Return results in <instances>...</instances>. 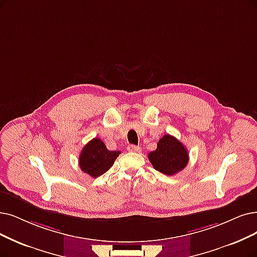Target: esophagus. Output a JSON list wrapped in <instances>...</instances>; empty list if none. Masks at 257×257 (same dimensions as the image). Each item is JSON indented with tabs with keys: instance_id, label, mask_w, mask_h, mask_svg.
I'll return each instance as SVG.
<instances>
[{
	"instance_id": "obj_1",
	"label": "esophagus",
	"mask_w": 257,
	"mask_h": 257,
	"mask_svg": "<svg viewBox=\"0 0 257 257\" xmlns=\"http://www.w3.org/2000/svg\"><path fill=\"white\" fill-rule=\"evenodd\" d=\"M127 151L132 152V153H139L141 151V149L139 147H137V146L130 145V146H127Z\"/></svg>"
}]
</instances>
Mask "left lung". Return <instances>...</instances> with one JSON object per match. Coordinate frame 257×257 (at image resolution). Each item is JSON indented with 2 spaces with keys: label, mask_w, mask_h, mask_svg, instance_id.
<instances>
[{
  "label": "left lung",
  "mask_w": 257,
  "mask_h": 257,
  "mask_svg": "<svg viewBox=\"0 0 257 257\" xmlns=\"http://www.w3.org/2000/svg\"><path fill=\"white\" fill-rule=\"evenodd\" d=\"M155 170L172 176L182 171L189 162L188 151L182 143L171 135H164L157 143V149L148 155Z\"/></svg>",
  "instance_id": "8db88e82"
}]
</instances>
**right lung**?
Wrapping results in <instances>:
<instances>
[{"label":"right lung","mask_w":257,"mask_h":257,"mask_svg":"<svg viewBox=\"0 0 257 257\" xmlns=\"http://www.w3.org/2000/svg\"><path fill=\"white\" fill-rule=\"evenodd\" d=\"M120 153V151L107 150L103 141L94 138L82 149L79 156V166L84 173L96 178L103 175L111 168Z\"/></svg>","instance_id":"right-lung-1"}]
</instances>
